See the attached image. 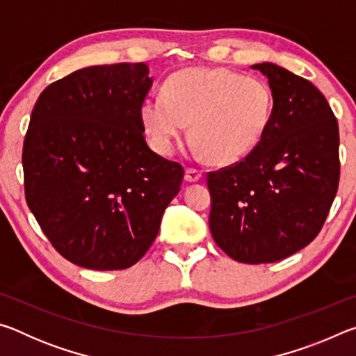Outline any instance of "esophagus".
Returning <instances> with one entry per match:
<instances>
[{
	"label": "esophagus",
	"instance_id": "esophagus-1",
	"mask_svg": "<svg viewBox=\"0 0 356 356\" xmlns=\"http://www.w3.org/2000/svg\"><path fill=\"white\" fill-rule=\"evenodd\" d=\"M202 177V172L197 171V170H193V168H188V170L185 171V180L186 182H197V180H201Z\"/></svg>",
	"mask_w": 356,
	"mask_h": 356
}]
</instances>
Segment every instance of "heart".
Returning a JSON list of instances; mask_svg holds the SVG:
<instances>
[{"label":"heart","instance_id":"obj_1","mask_svg":"<svg viewBox=\"0 0 356 356\" xmlns=\"http://www.w3.org/2000/svg\"><path fill=\"white\" fill-rule=\"evenodd\" d=\"M273 111V91L261 78L191 67L168 78L163 95L144 99L141 122L160 155H171L191 125L200 152L216 165H231L259 146Z\"/></svg>","mask_w":356,"mask_h":356}]
</instances>
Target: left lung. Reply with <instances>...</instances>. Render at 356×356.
<instances>
[{"label": "left lung", "mask_w": 356, "mask_h": 356, "mask_svg": "<svg viewBox=\"0 0 356 356\" xmlns=\"http://www.w3.org/2000/svg\"><path fill=\"white\" fill-rule=\"evenodd\" d=\"M272 124L245 160L207 174L216 245L243 264L292 256L321 232L339 185V129L323 94L273 63Z\"/></svg>", "instance_id": "1"}]
</instances>
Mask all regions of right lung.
<instances>
[{"instance_id":"obj_1","label":"right lung","mask_w":356,"mask_h":356,"mask_svg":"<svg viewBox=\"0 0 356 356\" xmlns=\"http://www.w3.org/2000/svg\"><path fill=\"white\" fill-rule=\"evenodd\" d=\"M144 63L91 65L45 88L23 143L28 207L59 254L124 270L146 254L184 168L150 150Z\"/></svg>"}]
</instances>
